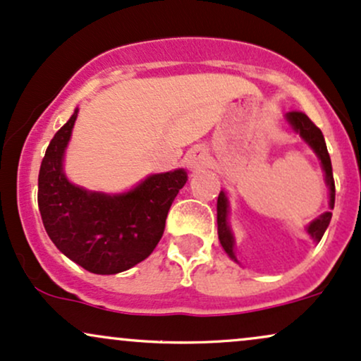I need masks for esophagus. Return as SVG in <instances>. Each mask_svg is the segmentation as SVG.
Here are the masks:
<instances>
[{"label": "esophagus", "instance_id": "34e87169", "mask_svg": "<svg viewBox=\"0 0 361 361\" xmlns=\"http://www.w3.org/2000/svg\"><path fill=\"white\" fill-rule=\"evenodd\" d=\"M207 162H209V157H207V152L202 147L190 148L188 154H185V165H188L190 171L206 167Z\"/></svg>", "mask_w": 361, "mask_h": 361}]
</instances>
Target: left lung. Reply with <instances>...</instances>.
I'll return each mask as SVG.
<instances>
[{"label": "left lung", "instance_id": "left-lung-1", "mask_svg": "<svg viewBox=\"0 0 361 361\" xmlns=\"http://www.w3.org/2000/svg\"><path fill=\"white\" fill-rule=\"evenodd\" d=\"M286 120L290 125V128L299 135L304 142L307 143L309 147L312 148V152L317 155V159L321 160V167H323L324 172V180L326 185L329 188V207H334V179H333V167H331V159H329L328 148H326V142L323 133L317 126L307 118V114L300 113V111H290L286 114ZM228 214H230V202H228V196L224 190H221L218 196V236H219V243L224 252L228 253V257L231 260H236L235 255V236H233V231L230 228V223H228ZM331 211H326L316 218L314 221H311L306 226V231L309 233L312 240L316 243H319L321 238H323L326 228L329 226V221H331Z\"/></svg>", "mask_w": 361, "mask_h": 361}]
</instances>
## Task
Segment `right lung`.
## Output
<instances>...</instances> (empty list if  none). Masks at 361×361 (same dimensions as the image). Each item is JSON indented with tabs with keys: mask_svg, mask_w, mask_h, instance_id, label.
Instances as JSON below:
<instances>
[{
	"mask_svg": "<svg viewBox=\"0 0 361 361\" xmlns=\"http://www.w3.org/2000/svg\"><path fill=\"white\" fill-rule=\"evenodd\" d=\"M78 113L75 108L47 147L38 172V209L47 235L67 258L87 272L120 274L154 252L188 172L152 173L121 194L72 184L63 172V155Z\"/></svg>",
	"mask_w": 361,
	"mask_h": 361,
	"instance_id": "add662e5",
	"label": "right lung"
}]
</instances>
